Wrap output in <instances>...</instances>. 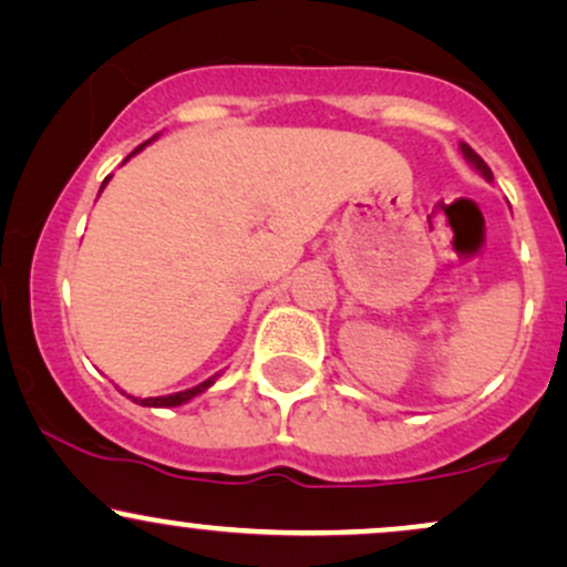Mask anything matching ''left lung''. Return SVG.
Segmentation results:
<instances>
[{
	"label": "left lung",
	"instance_id": "obj_1",
	"mask_svg": "<svg viewBox=\"0 0 567 567\" xmlns=\"http://www.w3.org/2000/svg\"><path fill=\"white\" fill-rule=\"evenodd\" d=\"M462 155H465V158H467L470 163H473V166H475V168H478V172H481L483 176H486V179H494V174H491V168L486 166V161H483V158H481V155H478V153H475V150H473V147H470V145H465V142H462Z\"/></svg>",
	"mask_w": 567,
	"mask_h": 567
}]
</instances>
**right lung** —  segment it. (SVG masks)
<instances>
[{"label": "right lung", "mask_w": 567, "mask_h": 567, "mask_svg": "<svg viewBox=\"0 0 567 567\" xmlns=\"http://www.w3.org/2000/svg\"><path fill=\"white\" fill-rule=\"evenodd\" d=\"M145 145H147V142H145ZM145 145L136 147L134 153H140V150L145 147ZM134 153H132V155H134ZM107 179H111V176H107ZM107 179H105V182H107ZM105 182H102V187H105ZM102 187H100V189H102ZM210 383H214V380H206V383H200L197 388H189V391H182V393L158 395V399H132V401H136V404H140V406H179V404H184V401L193 399V395H197V393L206 391V388H208Z\"/></svg>", "instance_id": "obj_1"}]
</instances>
